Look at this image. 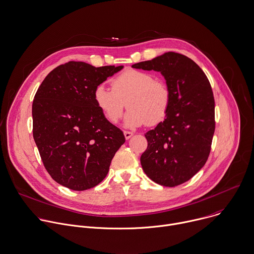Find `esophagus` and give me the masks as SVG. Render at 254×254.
<instances>
[{"label": "esophagus", "mask_w": 254, "mask_h": 254, "mask_svg": "<svg viewBox=\"0 0 254 254\" xmlns=\"http://www.w3.org/2000/svg\"><path fill=\"white\" fill-rule=\"evenodd\" d=\"M124 134H125L126 139H129V138L133 135V133H132V132H130V131H127V130H125V131H124Z\"/></svg>", "instance_id": "esophagus-1"}]
</instances>
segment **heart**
Returning <instances> with one entry per match:
<instances>
[{
	"label": "heart",
	"instance_id": "b5f03b06",
	"mask_svg": "<svg viewBox=\"0 0 254 254\" xmlns=\"http://www.w3.org/2000/svg\"><path fill=\"white\" fill-rule=\"evenodd\" d=\"M112 89L99 84L94 91V101L105 119L115 125L128 108L124 125L135 128L143 125L156 126L164 121L172 103L167 84L146 71L127 69L112 79Z\"/></svg>",
	"mask_w": 254,
	"mask_h": 254
}]
</instances>
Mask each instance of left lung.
<instances>
[{"label": "left lung", "mask_w": 254, "mask_h": 254, "mask_svg": "<svg viewBox=\"0 0 254 254\" xmlns=\"http://www.w3.org/2000/svg\"><path fill=\"white\" fill-rule=\"evenodd\" d=\"M131 66L159 71L172 93L166 118L144 134L142 170L160 186H180L201 170L210 152L215 122L208 78L191 59L174 52Z\"/></svg>", "instance_id": "left-lung-1"}]
</instances>
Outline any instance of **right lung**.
Returning <instances> with one entry per match:
<instances>
[{"label":"right lung","instance_id":"right-lung-1","mask_svg":"<svg viewBox=\"0 0 254 254\" xmlns=\"http://www.w3.org/2000/svg\"><path fill=\"white\" fill-rule=\"evenodd\" d=\"M124 65L68 62L43 80L33 102V135L52 179L72 190L98 186L126 141L94 101L95 89Z\"/></svg>","mask_w":254,"mask_h":254}]
</instances>
